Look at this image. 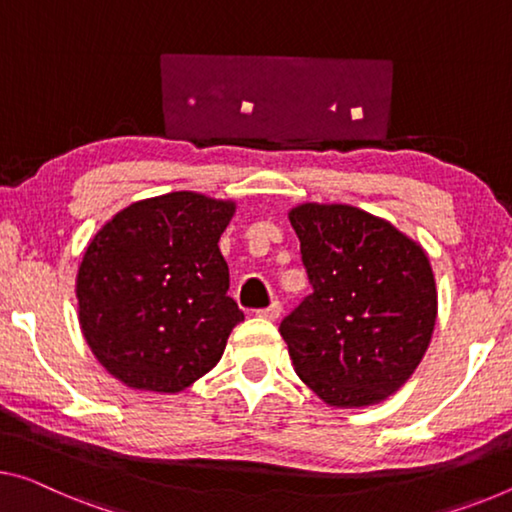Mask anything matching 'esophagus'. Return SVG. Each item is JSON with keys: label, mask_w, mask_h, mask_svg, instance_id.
Wrapping results in <instances>:
<instances>
[{"label": "esophagus", "mask_w": 512, "mask_h": 512, "mask_svg": "<svg viewBox=\"0 0 512 512\" xmlns=\"http://www.w3.org/2000/svg\"><path fill=\"white\" fill-rule=\"evenodd\" d=\"M256 316L265 320H277L281 316V302H272L270 306H265V309H258Z\"/></svg>", "instance_id": "34e87169"}]
</instances>
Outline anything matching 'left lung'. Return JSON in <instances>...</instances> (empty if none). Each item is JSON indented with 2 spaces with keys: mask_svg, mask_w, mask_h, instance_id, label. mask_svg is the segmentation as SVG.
Returning a JSON list of instances; mask_svg holds the SVG:
<instances>
[{
  "mask_svg": "<svg viewBox=\"0 0 512 512\" xmlns=\"http://www.w3.org/2000/svg\"><path fill=\"white\" fill-rule=\"evenodd\" d=\"M288 219L313 286L279 327L295 373L332 407L382 403L410 380L435 329L428 254L345 203H302Z\"/></svg>",
  "mask_w": 512,
  "mask_h": 512,
  "instance_id": "1",
  "label": "left lung"
}]
</instances>
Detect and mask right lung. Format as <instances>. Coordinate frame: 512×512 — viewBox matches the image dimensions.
Wrapping results in <instances>:
<instances>
[{"label": "right lung", "instance_id": "obj_1", "mask_svg": "<svg viewBox=\"0 0 512 512\" xmlns=\"http://www.w3.org/2000/svg\"><path fill=\"white\" fill-rule=\"evenodd\" d=\"M235 203L196 192L135 201L84 251L75 281L93 357L125 387L178 393L215 368L245 313L219 238Z\"/></svg>", "mask_w": 512, "mask_h": 512}]
</instances>
